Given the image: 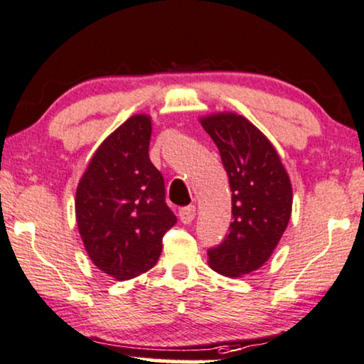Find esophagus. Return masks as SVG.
Returning a JSON list of instances; mask_svg holds the SVG:
<instances>
[{
  "mask_svg": "<svg viewBox=\"0 0 364 364\" xmlns=\"http://www.w3.org/2000/svg\"><path fill=\"white\" fill-rule=\"evenodd\" d=\"M178 217L183 224H191L193 219H196V205H187L182 207L181 212H178Z\"/></svg>",
  "mask_w": 364,
  "mask_h": 364,
  "instance_id": "obj_1",
  "label": "esophagus"
}]
</instances>
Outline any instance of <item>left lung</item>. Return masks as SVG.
Returning a JSON list of instances; mask_svg holds the SVG:
<instances>
[{
    "instance_id": "8db88e82",
    "label": "left lung",
    "mask_w": 364,
    "mask_h": 364,
    "mask_svg": "<svg viewBox=\"0 0 364 364\" xmlns=\"http://www.w3.org/2000/svg\"><path fill=\"white\" fill-rule=\"evenodd\" d=\"M220 152L232 192L229 234L209 249V266L239 277L256 271L274 252L292 209L289 176L267 136L237 113L200 119Z\"/></svg>"
}]
</instances>
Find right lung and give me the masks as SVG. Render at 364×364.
<instances>
[{"label":"right lung","instance_id":"obj_1","mask_svg":"<svg viewBox=\"0 0 364 364\" xmlns=\"http://www.w3.org/2000/svg\"><path fill=\"white\" fill-rule=\"evenodd\" d=\"M150 135L149 115L130 117L102 141L77 187L75 214L88 257L117 281L152 269L164 234L177 223L150 162Z\"/></svg>","mask_w":364,"mask_h":364}]
</instances>
